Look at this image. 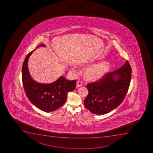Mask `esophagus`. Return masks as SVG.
<instances>
[{
    "label": "esophagus",
    "instance_id": "34e87169",
    "mask_svg": "<svg viewBox=\"0 0 153 153\" xmlns=\"http://www.w3.org/2000/svg\"><path fill=\"white\" fill-rule=\"evenodd\" d=\"M82 85V81H78L77 83V87H81Z\"/></svg>",
    "mask_w": 153,
    "mask_h": 153
}]
</instances>
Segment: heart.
Here are the masks:
<instances>
[{"mask_svg":"<svg viewBox=\"0 0 153 153\" xmlns=\"http://www.w3.org/2000/svg\"><path fill=\"white\" fill-rule=\"evenodd\" d=\"M111 67V63L109 61H103L89 67L86 70L85 74L87 77L92 79H98L104 75ZM73 71H76L74 68Z\"/></svg>","mask_w":153,"mask_h":153,"instance_id":"b5f03b06","label":"heart"}]
</instances>
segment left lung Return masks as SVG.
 Here are the masks:
<instances>
[{
  "mask_svg": "<svg viewBox=\"0 0 153 153\" xmlns=\"http://www.w3.org/2000/svg\"><path fill=\"white\" fill-rule=\"evenodd\" d=\"M132 69L126 61L116 71L107 73L99 80L89 83L88 95L84 102L94 114L104 115L122 103L129 89Z\"/></svg>",
  "mask_w": 153,
  "mask_h": 153,
  "instance_id": "1",
  "label": "left lung"
}]
</instances>
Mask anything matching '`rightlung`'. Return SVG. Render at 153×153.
<instances>
[{"label":"right lung","instance_id":"1","mask_svg":"<svg viewBox=\"0 0 153 153\" xmlns=\"http://www.w3.org/2000/svg\"><path fill=\"white\" fill-rule=\"evenodd\" d=\"M40 46L45 47V45L40 44L37 48ZM35 50L28 53L23 64V85L27 97L34 105L44 112H52L59 109L65 103L68 93L75 89L76 81L68 80L61 76L52 83L35 82L31 77L28 68V59Z\"/></svg>","mask_w":153,"mask_h":153}]
</instances>
